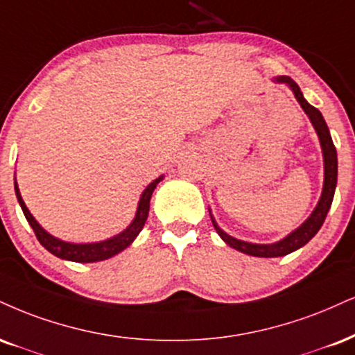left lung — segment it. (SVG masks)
<instances>
[{"mask_svg":"<svg viewBox=\"0 0 355 355\" xmlns=\"http://www.w3.org/2000/svg\"><path fill=\"white\" fill-rule=\"evenodd\" d=\"M272 83L284 84L291 89L294 97H296V101L300 102V105L302 107V110H304V114L309 117L311 123H313L315 134L319 137V144H321V150H322L324 183H322L321 198H319V202L315 205L313 213H311V215L304 220V223H301L296 230H293L291 233L286 234L283 240L275 241V243H266V245H263V243L243 241L232 236V234L225 233L218 226V223H216L211 210L208 208L211 223L215 226L216 233L220 234L221 240H223L230 248H234L236 251H241V253L250 254V256H258V258H277V256H286L293 253V251L300 250V248L304 246L306 243L313 240L315 233L321 230L324 220H326L329 208H331L332 205V198H334V191L337 185V152H336L334 142H332L331 132H329V127L326 121H324L322 114L304 99L300 85L294 83L291 78H288V76H277V78H272Z\"/></svg>","mask_w":355,"mask_h":355,"instance_id":"left-lung-1","label":"left lung"}]
</instances>
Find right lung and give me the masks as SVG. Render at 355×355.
Instances as JSON below:
<instances>
[{"label":"right lung","mask_w":355,"mask_h":355,"mask_svg":"<svg viewBox=\"0 0 355 355\" xmlns=\"http://www.w3.org/2000/svg\"><path fill=\"white\" fill-rule=\"evenodd\" d=\"M162 180H164V175H160V177L155 178L152 183H148L147 189L142 191L139 205H137L134 220L130 221V225L127 226L123 232L114 234V236L107 238V240L94 241V243H71V241H64L61 238L53 236V234L46 232V230L37 223L36 218L31 215V211L28 210L26 203H24L23 196L19 193V187H18V182H16V178H15V191H16V198H18L21 210H23L24 216H26L28 223L31 225L34 233H36V238L40 240L41 245L49 251V253H53L54 256H58V258L61 259H67V261L96 263V261H104V259L112 258V256L119 254L121 251L125 250L127 246H130L132 243H134L135 238L139 236V233L142 232L145 221H147L153 190H155V187L159 185Z\"/></svg>","instance_id":"1"}]
</instances>
